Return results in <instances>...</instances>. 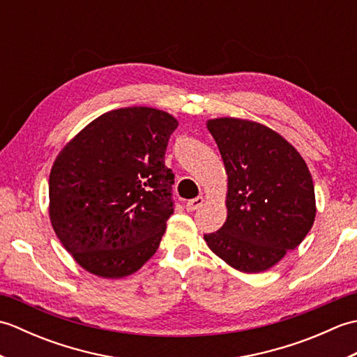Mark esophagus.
Listing matches in <instances>:
<instances>
[{
	"mask_svg": "<svg viewBox=\"0 0 357 357\" xmlns=\"http://www.w3.org/2000/svg\"><path fill=\"white\" fill-rule=\"evenodd\" d=\"M202 202H204V198H202V196H198V198L187 201V204H185V208H187L188 211H193V210H196L198 207H201V204H202Z\"/></svg>",
	"mask_w": 357,
	"mask_h": 357,
	"instance_id": "obj_1",
	"label": "esophagus"
}]
</instances>
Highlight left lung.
Segmentation results:
<instances>
[{
    "label": "left lung",
    "instance_id": "left-lung-1",
    "mask_svg": "<svg viewBox=\"0 0 357 357\" xmlns=\"http://www.w3.org/2000/svg\"><path fill=\"white\" fill-rule=\"evenodd\" d=\"M207 128L229 176V213L221 229L204 239L236 270H268L313 227L312 174L291 144L262 124L219 118L210 119Z\"/></svg>",
    "mask_w": 357,
    "mask_h": 357
}]
</instances>
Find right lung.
Instances as JSON below:
<instances>
[{"label": "right lung", "instance_id": "1", "mask_svg": "<svg viewBox=\"0 0 357 357\" xmlns=\"http://www.w3.org/2000/svg\"><path fill=\"white\" fill-rule=\"evenodd\" d=\"M172 115L150 107L96 118L61 150L49 178L50 221L82 268L124 278L159 247L174 211L165 165Z\"/></svg>", "mask_w": 357, "mask_h": 357}]
</instances>
